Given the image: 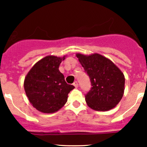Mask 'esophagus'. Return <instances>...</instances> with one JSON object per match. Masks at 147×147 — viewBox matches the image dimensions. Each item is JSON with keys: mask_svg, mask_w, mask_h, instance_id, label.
I'll list each match as a JSON object with an SVG mask.
<instances>
[{"mask_svg": "<svg viewBox=\"0 0 147 147\" xmlns=\"http://www.w3.org/2000/svg\"><path fill=\"white\" fill-rule=\"evenodd\" d=\"M73 85L75 86V87H78V82H77V81H75V82H74V83H73Z\"/></svg>", "mask_w": 147, "mask_h": 147, "instance_id": "obj_1", "label": "esophagus"}]
</instances>
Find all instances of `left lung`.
I'll use <instances>...</instances> for the list:
<instances>
[{
  "label": "left lung",
  "instance_id": "obj_1",
  "mask_svg": "<svg viewBox=\"0 0 147 147\" xmlns=\"http://www.w3.org/2000/svg\"><path fill=\"white\" fill-rule=\"evenodd\" d=\"M76 56L91 82V89L85 94L87 105L97 111L115 107L124 94V74L110 60L100 54Z\"/></svg>",
  "mask_w": 147,
  "mask_h": 147
}]
</instances>
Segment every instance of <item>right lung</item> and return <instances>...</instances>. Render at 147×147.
I'll return each mask as SVG.
<instances>
[{
    "label": "right lung",
    "instance_id": "right-lung-1",
    "mask_svg": "<svg viewBox=\"0 0 147 147\" xmlns=\"http://www.w3.org/2000/svg\"><path fill=\"white\" fill-rule=\"evenodd\" d=\"M63 57L47 56L35 63L26 75L24 89L30 102L38 111L53 113L61 109L75 88L67 84L59 70Z\"/></svg>",
    "mask_w": 147,
    "mask_h": 147
}]
</instances>
